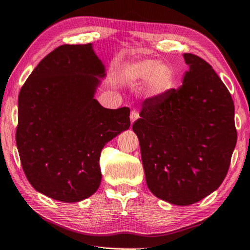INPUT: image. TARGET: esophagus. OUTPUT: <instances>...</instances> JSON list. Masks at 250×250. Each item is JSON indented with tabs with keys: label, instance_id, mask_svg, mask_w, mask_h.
<instances>
[{
	"label": "esophagus",
	"instance_id": "34e87169",
	"mask_svg": "<svg viewBox=\"0 0 250 250\" xmlns=\"http://www.w3.org/2000/svg\"><path fill=\"white\" fill-rule=\"evenodd\" d=\"M138 117H139V114H138V112L137 111H135V110H133L132 112H131V114H130V119H131V125H133L135 121H136L137 119H138Z\"/></svg>",
	"mask_w": 250,
	"mask_h": 250
}]
</instances>
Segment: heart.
<instances>
[{"instance_id": "1", "label": "heart", "mask_w": 250, "mask_h": 250, "mask_svg": "<svg viewBox=\"0 0 250 250\" xmlns=\"http://www.w3.org/2000/svg\"><path fill=\"white\" fill-rule=\"evenodd\" d=\"M126 83H137L146 82L147 94L154 98H162L175 87V72L167 63L155 60H139L133 62L123 70Z\"/></svg>"}]
</instances>
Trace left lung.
Instances as JSON below:
<instances>
[{
    "mask_svg": "<svg viewBox=\"0 0 250 250\" xmlns=\"http://www.w3.org/2000/svg\"><path fill=\"white\" fill-rule=\"evenodd\" d=\"M182 85L148 98L133 131L137 135L148 189L187 206L215 191L228 172L237 144L229 91L209 63L183 53Z\"/></svg>",
    "mask_w": 250,
    "mask_h": 250,
    "instance_id": "obj_1",
    "label": "left lung"
}]
</instances>
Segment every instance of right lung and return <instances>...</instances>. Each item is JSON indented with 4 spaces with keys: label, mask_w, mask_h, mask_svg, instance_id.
I'll return each instance as SVG.
<instances>
[{
    "label": "right lung",
    "mask_w": 250,
    "mask_h": 250,
    "mask_svg": "<svg viewBox=\"0 0 250 250\" xmlns=\"http://www.w3.org/2000/svg\"><path fill=\"white\" fill-rule=\"evenodd\" d=\"M105 67L93 45H62L35 67L20 91L17 146L28 181L54 200L89 198L102 181L99 157L130 127V109L94 98Z\"/></svg>",
    "instance_id": "1"
}]
</instances>
